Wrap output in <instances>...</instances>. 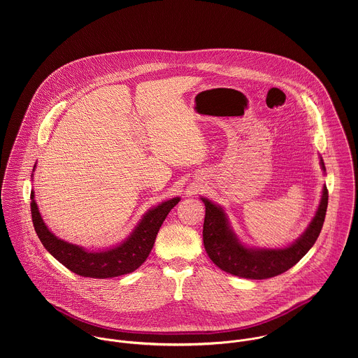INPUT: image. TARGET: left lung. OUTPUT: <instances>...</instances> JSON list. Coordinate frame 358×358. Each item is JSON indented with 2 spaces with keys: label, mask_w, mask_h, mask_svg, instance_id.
<instances>
[{
  "label": "left lung",
  "mask_w": 358,
  "mask_h": 358,
  "mask_svg": "<svg viewBox=\"0 0 358 358\" xmlns=\"http://www.w3.org/2000/svg\"><path fill=\"white\" fill-rule=\"evenodd\" d=\"M320 165L325 175L322 157H320ZM201 201L205 205L203 240L210 260L219 268L233 275L264 280L289 270L314 245L324 224L328 190L324 185L320 204L306 230L292 244L280 248H260L243 243L233 230L224 208L205 197H201Z\"/></svg>",
  "instance_id": "8db88e82"
}]
</instances>
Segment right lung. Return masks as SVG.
<instances>
[{
  "instance_id": "add662e5",
  "label": "right lung",
  "mask_w": 358,
  "mask_h": 358,
  "mask_svg": "<svg viewBox=\"0 0 358 358\" xmlns=\"http://www.w3.org/2000/svg\"><path fill=\"white\" fill-rule=\"evenodd\" d=\"M36 165L33 172L36 171ZM30 199L33 224L44 248L73 273L90 278H113L132 273L142 266L153 250L154 241L162 222L169 210L180 201V197H173L150 208L142 219H139L129 236L120 244L99 251H88L81 245L56 237L40 213L34 190H31Z\"/></svg>"
}]
</instances>
